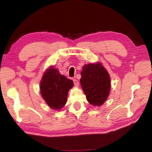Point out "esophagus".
<instances>
[{
    "instance_id": "esophagus-1",
    "label": "esophagus",
    "mask_w": 152,
    "mask_h": 152,
    "mask_svg": "<svg viewBox=\"0 0 152 152\" xmlns=\"http://www.w3.org/2000/svg\"><path fill=\"white\" fill-rule=\"evenodd\" d=\"M73 82H74V86H78V85H79V82H78V80H77L76 79H74V80H73Z\"/></svg>"
}]
</instances>
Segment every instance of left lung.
I'll list each match as a JSON object with an SVG mask.
<instances>
[{
    "mask_svg": "<svg viewBox=\"0 0 152 152\" xmlns=\"http://www.w3.org/2000/svg\"><path fill=\"white\" fill-rule=\"evenodd\" d=\"M80 84L87 101L94 106H101L109 96L110 80L109 73L101 63L83 66Z\"/></svg>",
    "mask_w": 152,
    "mask_h": 152,
    "instance_id": "left-lung-1",
    "label": "left lung"
}]
</instances>
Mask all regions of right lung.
Returning <instances> with one entry per match:
<instances>
[{
	"instance_id": "1",
	"label": "right lung",
	"mask_w": 152,
	"mask_h": 152,
	"mask_svg": "<svg viewBox=\"0 0 152 152\" xmlns=\"http://www.w3.org/2000/svg\"><path fill=\"white\" fill-rule=\"evenodd\" d=\"M73 85L72 80L61 75L58 69L51 67L43 74L41 80V94L49 107L59 110L66 103L67 94Z\"/></svg>"
}]
</instances>
